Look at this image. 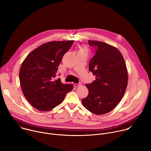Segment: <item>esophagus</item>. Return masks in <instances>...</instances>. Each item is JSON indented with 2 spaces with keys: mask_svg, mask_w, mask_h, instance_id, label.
<instances>
[{
  "mask_svg": "<svg viewBox=\"0 0 151 151\" xmlns=\"http://www.w3.org/2000/svg\"><path fill=\"white\" fill-rule=\"evenodd\" d=\"M81 85H82L81 83H74V86H75V87H79V86H81Z\"/></svg>",
  "mask_w": 151,
  "mask_h": 151,
  "instance_id": "esophagus-1",
  "label": "esophagus"
}]
</instances>
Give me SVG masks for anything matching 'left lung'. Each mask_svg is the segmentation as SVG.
Listing matches in <instances>:
<instances>
[{
	"mask_svg": "<svg viewBox=\"0 0 151 151\" xmlns=\"http://www.w3.org/2000/svg\"><path fill=\"white\" fill-rule=\"evenodd\" d=\"M95 54L89 63V70L96 78L86 84L88 95L82 99L83 106L96 115L112 111L120 102L127 88L128 73L122 55L106 43L88 40Z\"/></svg>",
	"mask_w": 151,
	"mask_h": 151,
	"instance_id": "8db88e82",
	"label": "left lung"
}]
</instances>
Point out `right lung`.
I'll return each instance as SVG.
<instances>
[{"label":"right lung","instance_id":"obj_1","mask_svg":"<svg viewBox=\"0 0 151 151\" xmlns=\"http://www.w3.org/2000/svg\"><path fill=\"white\" fill-rule=\"evenodd\" d=\"M74 40L52 41L40 45L23 61L19 78L24 97L35 108L49 111L59 105L66 94L72 90V84L55 79L59 64Z\"/></svg>","mask_w":151,"mask_h":151}]
</instances>
